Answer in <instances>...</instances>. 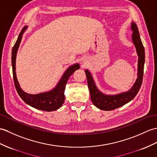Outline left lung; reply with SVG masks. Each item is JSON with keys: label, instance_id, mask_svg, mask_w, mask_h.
<instances>
[{"label": "left lung", "instance_id": "8db88e82", "mask_svg": "<svg viewBox=\"0 0 157 157\" xmlns=\"http://www.w3.org/2000/svg\"><path fill=\"white\" fill-rule=\"evenodd\" d=\"M131 30L132 31V39L137 52L138 59V72L137 79L135 83L130 90L126 92H122L115 95H107L99 90L96 86L95 82L89 70H86L85 73L87 78V86L90 93L91 100L95 106L100 110L109 111L121 107L132 100L136 96L143 82L144 65L145 61L144 48L141 41L139 32L135 23H131Z\"/></svg>", "mask_w": 157, "mask_h": 157}]
</instances>
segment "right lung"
Instances as JSON below:
<instances>
[{
    "label": "right lung",
    "instance_id": "obj_1",
    "mask_svg": "<svg viewBox=\"0 0 157 157\" xmlns=\"http://www.w3.org/2000/svg\"><path fill=\"white\" fill-rule=\"evenodd\" d=\"M27 29V26H25L22 29L15 44H14L12 49L11 61L14 86H15L16 90L19 96L21 98V99L25 103L30 105V106L43 111H55L57 110L58 108H59L63 105L65 100L64 92L67 80L69 78L74 74L75 70L79 69V64L75 63L69 67L66 71L64 72V74L62 75V77L61 78L59 82L57 83V84L52 90L37 94H30L24 92L21 89L19 82L17 80L15 66L17 51L19 47L23 34Z\"/></svg>",
    "mask_w": 157,
    "mask_h": 157
}]
</instances>
